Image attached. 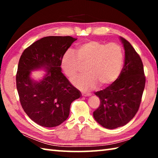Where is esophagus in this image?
I'll return each instance as SVG.
<instances>
[{
  "instance_id": "1",
  "label": "esophagus",
  "mask_w": 158,
  "mask_h": 158,
  "mask_svg": "<svg viewBox=\"0 0 158 158\" xmlns=\"http://www.w3.org/2000/svg\"><path fill=\"white\" fill-rule=\"evenodd\" d=\"M90 94H88V93H82V96L84 97H86V96H89Z\"/></svg>"
}]
</instances>
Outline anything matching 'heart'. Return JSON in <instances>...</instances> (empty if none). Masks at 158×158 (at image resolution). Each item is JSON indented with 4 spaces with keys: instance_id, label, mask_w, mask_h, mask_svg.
<instances>
[{
    "instance_id": "b5f03b06",
    "label": "heart",
    "mask_w": 158,
    "mask_h": 158,
    "mask_svg": "<svg viewBox=\"0 0 158 158\" xmlns=\"http://www.w3.org/2000/svg\"><path fill=\"white\" fill-rule=\"evenodd\" d=\"M124 63V52L121 45L98 40H89L80 44L77 54L68 51L61 59L64 73L73 80L85 66V74L73 81L74 85L84 91L98 87L106 86L116 81L121 73Z\"/></svg>"
}]
</instances>
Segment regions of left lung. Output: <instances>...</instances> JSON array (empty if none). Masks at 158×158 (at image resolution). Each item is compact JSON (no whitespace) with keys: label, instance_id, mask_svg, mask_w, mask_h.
I'll use <instances>...</instances> for the list:
<instances>
[{"label":"left lung","instance_id":"8db88e82","mask_svg":"<svg viewBox=\"0 0 158 158\" xmlns=\"http://www.w3.org/2000/svg\"><path fill=\"white\" fill-rule=\"evenodd\" d=\"M125 49V64L116 81L105 89L95 93L100 105L93 112L99 124L107 129L123 126L139 108L146 77L139 55L129 42L120 37Z\"/></svg>","mask_w":158,"mask_h":158}]
</instances>
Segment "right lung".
I'll return each mask as SVG.
<instances>
[{
	"label": "right lung",
	"instance_id": "1",
	"mask_svg": "<svg viewBox=\"0 0 158 158\" xmlns=\"http://www.w3.org/2000/svg\"><path fill=\"white\" fill-rule=\"evenodd\" d=\"M77 38L70 36L42 37L23 51L16 75L21 106L37 124L47 127L58 126L68 118L71 103L81 96L61 73V59ZM44 69L42 80L30 78L31 71Z\"/></svg>",
	"mask_w": 158,
	"mask_h": 158
}]
</instances>
